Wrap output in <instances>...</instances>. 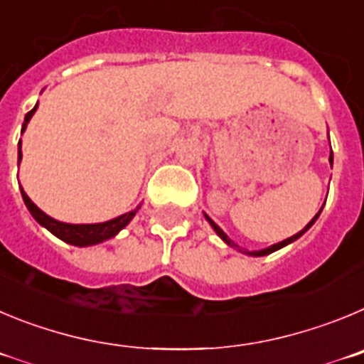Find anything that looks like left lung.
<instances>
[{
	"label": "left lung",
	"instance_id": "obj_1",
	"mask_svg": "<svg viewBox=\"0 0 364 364\" xmlns=\"http://www.w3.org/2000/svg\"><path fill=\"white\" fill-rule=\"evenodd\" d=\"M330 165H332V154H330ZM321 210H323V208H321ZM321 210H319V212H317V214H316V218H314V219H312V221H310V223H309V225H306V227H304V228H303V230H301V232H297V234H296V235H292V237H288V239H284V241H281V243H277V245H272V247L264 248V250H255V252H247V250H245V254H248V255H267V254H272V252H276V250H279V248L287 247V245H288V243H292V241H296V239H299V237H301V235H303V234H304V232H306V230H309V228H310V227H312L314 223H316V219H317V218H319ZM206 219H208V223H210V225H212V228H214V230H215V232H218V235H219V237H221V239H223V241H225V243H227V245H230V247H235V248H239V247H237V245H235V243H234V241H232V239H230V237H228V235H227V234H225V232H223V230H221V228H219V227H218V225H215V223H214V221H212V219H210V218H208V215H206Z\"/></svg>",
	"mask_w": 364,
	"mask_h": 364
}]
</instances>
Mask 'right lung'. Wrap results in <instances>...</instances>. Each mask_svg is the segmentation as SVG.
Wrapping results in <instances>:
<instances>
[{"mask_svg": "<svg viewBox=\"0 0 364 364\" xmlns=\"http://www.w3.org/2000/svg\"><path fill=\"white\" fill-rule=\"evenodd\" d=\"M38 109V105H36L34 109L31 112H27L25 116V123H23V130L27 127L28 119L32 117V114L36 112ZM18 161H21V139H19V152H18ZM21 196H23V201L27 205V208L31 210L32 218L39 223V225H43L47 230H50L55 237H60L61 241L65 243H70V245H76V247H88V245H96L105 241V239H110L121 230V228H125L127 225L130 223V219L136 215L137 212V206L136 210L129 212V214H123L116 219H110V221H105V223H96V225H68V223H61V221H55L52 219L50 215H47L45 212H41L34 203L31 201L27 194H25V190L21 188Z\"/></svg>", "mask_w": 364, "mask_h": 364, "instance_id": "right-lung-1", "label": "right lung"}]
</instances>
